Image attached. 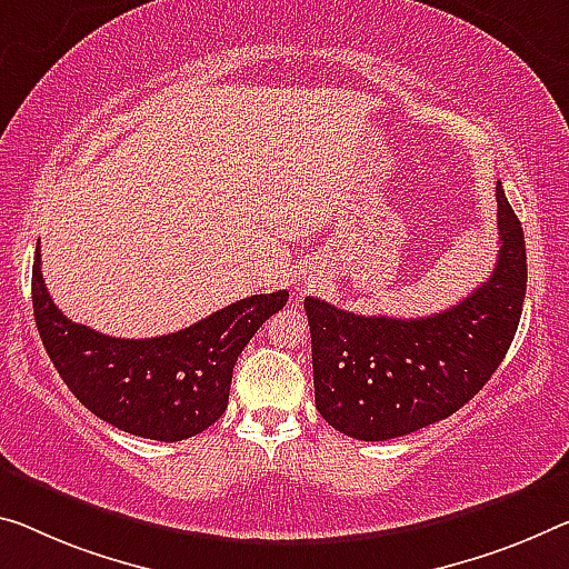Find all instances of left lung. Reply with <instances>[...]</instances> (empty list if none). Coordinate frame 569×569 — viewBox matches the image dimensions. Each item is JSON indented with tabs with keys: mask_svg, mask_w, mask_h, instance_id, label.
Masks as SVG:
<instances>
[{
	"mask_svg": "<svg viewBox=\"0 0 569 569\" xmlns=\"http://www.w3.org/2000/svg\"><path fill=\"white\" fill-rule=\"evenodd\" d=\"M496 200L493 274L452 308L401 320L305 297L315 407L338 432L381 442L422 430L458 412L503 361L527 297V247L501 186Z\"/></svg>",
	"mask_w": 569,
	"mask_h": 569,
	"instance_id": "8db88e82",
	"label": "left lung"
}]
</instances>
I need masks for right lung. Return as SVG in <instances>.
<instances>
[{
  "mask_svg": "<svg viewBox=\"0 0 569 569\" xmlns=\"http://www.w3.org/2000/svg\"><path fill=\"white\" fill-rule=\"evenodd\" d=\"M287 297V290L243 297L160 338H111L56 308L40 272V241L34 249V322L60 379L103 422L147 440H188L226 412L243 346L284 308Z\"/></svg>",
  "mask_w": 569,
  "mask_h": 569,
  "instance_id": "obj_1",
  "label": "right lung"
}]
</instances>
